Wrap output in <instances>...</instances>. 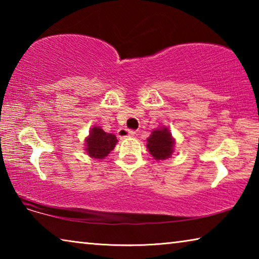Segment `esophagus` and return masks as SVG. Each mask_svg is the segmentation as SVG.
I'll use <instances>...</instances> for the list:
<instances>
[{
  "mask_svg": "<svg viewBox=\"0 0 259 259\" xmlns=\"http://www.w3.org/2000/svg\"><path fill=\"white\" fill-rule=\"evenodd\" d=\"M136 133L134 130H129V129H124L122 128L119 131H117V137L119 138H126V137H134Z\"/></svg>",
  "mask_w": 259,
  "mask_h": 259,
  "instance_id": "esophagus-1",
  "label": "esophagus"
}]
</instances>
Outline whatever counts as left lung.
I'll list each match as a JSON object with an SVG mask.
<instances>
[{"label": "left lung", "instance_id": "obj_1", "mask_svg": "<svg viewBox=\"0 0 259 259\" xmlns=\"http://www.w3.org/2000/svg\"><path fill=\"white\" fill-rule=\"evenodd\" d=\"M147 148L155 160H164L171 156L174 139L166 128L156 129L147 138Z\"/></svg>", "mask_w": 259, "mask_h": 259}]
</instances>
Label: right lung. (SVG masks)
I'll use <instances>...</instances> for the list:
<instances>
[{"label": "right lung", "mask_w": 259, "mask_h": 259, "mask_svg": "<svg viewBox=\"0 0 259 259\" xmlns=\"http://www.w3.org/2000/svg\"><path fill=\"white\" fill-rule=\"evenodd\" d=\"M87 153L94 159H104L109 154V152L114 150L117 139L114 135L105 133L103 129L95 128L91 129L89 137L87 138Z\"/></svg>", "instance_id": "obj_1"}]
</instances>
